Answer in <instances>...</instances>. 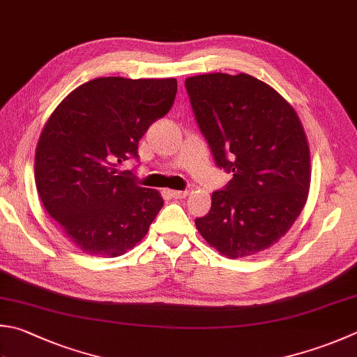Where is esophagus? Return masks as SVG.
Returning a JSON list of instances; mask_svg holds the SVG:
<instances>
[{"label":"esophagus","instance_id":"esophagus-1","mask_svg":"<svg viewBox=\"0 0 357 357\" xmlns=\"http://www.w3.org/2000/svg\"><path fill=\"white\" fill-rule=\"evenodd\" d=\"M169 196L174 199H183L188 196V191H169Z\"/></svg>","mask_w":357,"mask_h":357}]
</instances>
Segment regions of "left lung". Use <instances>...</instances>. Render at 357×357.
Returning <instances> with one entry per match:
<instances>
[{
	"instance_id": "8db88e82",
	"label": "left lung",
	"mask_w": 357,
	"mask_h": 357,
	"mask_svg": "<svg viewBox=\"0 0 357 357\" xmlns=\"http://www.w3.org/2000/svg\"><path fill=\"white\" fill-rule=\"evenodd\" d=\"M194 116L222 169L199 233L227 258L266 250L300 216L311 183L306 133L294 107L262 80L211 73L185 80Z\"/></svg>"
}]
</instances>
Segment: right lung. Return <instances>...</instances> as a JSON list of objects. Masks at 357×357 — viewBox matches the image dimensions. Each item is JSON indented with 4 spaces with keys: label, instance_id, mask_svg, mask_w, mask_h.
Listing matches in <instances>:
<instances>
[{
    "label": "right lung",
    "instance_id": "right-lung-1",
    "mask_svg": "<svg viewBox=\"0 0 357 357\" xmlns=\"http://www.w3.org/2000/svg\"><path fill=\"white\" fill-rule=\"evenodd\" d=\"M176 79L98 77L71 91L40 135L36 186L60 230L89 255L119 257L146 236L163 206L118 165L138 158L149 126L171 110Z\"/></svg>",
    "mask_w": 357,
    "mask_h": 357
}]
</instances>
